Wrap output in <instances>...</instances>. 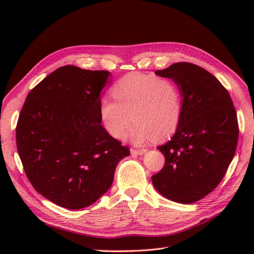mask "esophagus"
Masks as SVG:
<instances>
[{
	"label": "esophagus",
	"instance_id": "34e87169",
	"mask_svg": "<svg viewBox=\"0 0 254 254\" xmlns=\"http://www.w3.org/2000/svg\"><path fill=\"white\" fill-rule=\"evenodd\" d=\"M146 152H147V149H145V148H143V149H134V148H132L131 149L132 155H143L144 153H146Z\"/></svg>",
	"mask_w": 254,
	"mask_h": 254
}]
</instances>
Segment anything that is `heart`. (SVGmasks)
Masks as SVG:
<instances>
[{
	"instance_id": "obj_1",
	"label": "heart",
	"mask_w": 254,
	"mask_h": 254,
	"mask_svg": "<svg viewBox=\"0 0 254 254\" xmlns=\"http://www.w3.org/2000/svg\"><path fill=\"white\" fill-rule=\"evenodd\" d=\"M115 101L102 99L100 119L112 137L127 135L131 122L134 143L163 139L174 134L182 117V94L174 80L155 75L130 73L112 86ZM132 119H131L130 118Z\"/></svg>"
}]
</instances>
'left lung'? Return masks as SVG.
I'll use <instances>...</instances> for the list:
<instances>
[{
  "instance_id": "1",
  "label": "left lung",
  "mask_w": 254,
  "mask_h": 254,
  "mask_svg": "<svg viewBox=\"0 0 254 254\" xmlns=\"http://www.w3.org/2000/svg\"><path fill=\"white\" fill-rule=\"evenodd\" d=\"M155 74L174 80L183 99L179 127L157 147L166 163L152 181L161 195L191 204L212 192L227 171L238 143L237 113L227 89L201 66L179 62Z\"/></svg>"
}]
</instances>
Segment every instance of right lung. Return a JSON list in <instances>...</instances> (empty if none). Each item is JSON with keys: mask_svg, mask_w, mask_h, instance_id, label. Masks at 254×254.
<instances>
[{"mask_svg": "<svg viewBox=\"0 0 254 254\" xmlns=\"http://www.w3.org/2000/svg\"><path fill=\"white\" fill-rule=\"evenodd\" d=\"M108 71L59 67L27 95L16 127L25 174L42 196L79 209L109 190L127 146L101 126L100 93Z\"/></svg>", "mask_w": 254, "mask_h": 254, "instance_id": "obj_1", "label": "right lung"}]
</instances>
